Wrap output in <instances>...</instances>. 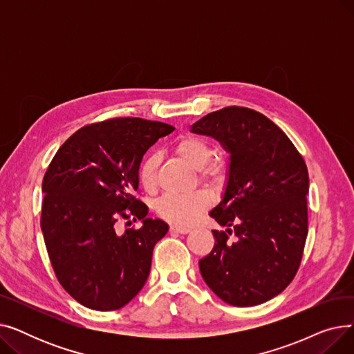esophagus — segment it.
<instances>
[{"instance_id":"1","label":"esophagus","mask_w":354,"mask_h":354,"mask_svg":"<svg viewBox=\"0 0 354 354\" xmlns=\"http://www.w3.org/2000/svg\"><path fill=\"white\" fill-rule=\"evenodd\" d=\"M191 231L189 227H182V225H171V232H178V234H188Z\"/></svg>"}]
</instances>
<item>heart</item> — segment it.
<instances>
[{
    "mask_svg": "<svg viewBox=\"0 0 354 354\" xmlns=\"http://www.w3.org/2000/svg\"><path fill=\"white\" fill-rule=\"evenodd\" d=\"M175 149L178 155L185 160H188L195 167H202L203 178L214 179L219 176L221 166L211 160L212 149L203 138L192 133L183 135L176 140ZM156 167L158 158L155 155H149L140 165L139 180L146 191H153L156 188ZM209 203V194L202 189L189 194L167 192L158 199L156 212L167 221H174L178 224H189Z\"/></svg>",
    "mask_w": 354,
    "mask_h": 354,
    "instance_id": "1",
    "label": "heart"
}]
</instances>
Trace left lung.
Wrapping results in <instances>:
<instances>
[{
	"label": "left lung",
	"instance_id": "8db88e82",
	"mask_svg": "<svg viewBox=\"0 0 354 354\" xmlns=\"http://www.w3.org/2000/svg\"><path fill=\"white\" fill-rule=\"evenodd\" d=\"M231 153L222 201L209 212L212 251L199 259L208 287L236 307L280 294L301 264L308 234V171L288 136L259 111L228 106L192 124ZM234 233L235 240L229 235Z\"/></svg>",
	"mask_w": 354,
	"mask_h": 354
}]
</instances>
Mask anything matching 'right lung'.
<instances>
[{
    "instance_id": "obj_1",
    "label": "right lung",
    "mask_w": 354,
    "mask_h": 354,
    "mask_svg": "<svg viewBox=\"0 0 354 354\" xmlns=\"http://www.w3.org/2000/svg\"><path fill=\"white\" fill-rule=\"evenodd\" d=\"M174 126L140 118L86 124L54 155L43 179L41 231L53 270L74 300L99 311L126 306L145 286L167 232L135 196L143 155ZM144 222L117 232L119 220Z\"/></svg>"
}]
</instances>
